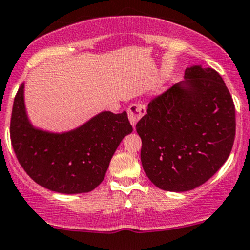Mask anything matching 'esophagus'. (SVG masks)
<instances>
[{
  "label": "esophagus",
  "mask_w": 250,
  "mask_h": 250,
  "mask_svg": "<svg viewBox=\"0 0 250 250\" xmlns=\"http://www.w3.org/2000/svg\"><path fill=\"white\" fill-rule=\"evenodd\" d=\"M127 113H128V120H130L131 125L134 127V126L137 125V123L143 118L144 114L146 113V107L145 105L139 104V103H137V104H132L130 105V107H128Z\"/></svg>",
  "instance_id": "34e87169"
}]
</instances>
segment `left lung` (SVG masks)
I'll list each match as a JSON object with an SVG mask.
<instances>
[{"instance_id": "8db88e82", "label": "left lung", "mask_w": 250, "mask_h": 250, "mask_svg": "<svg viewBox=\"0 0 250 250\" xmlns=\"http://www.w3.org/2000/svg\"><path fill=\"white\" fill-rule=\"evenodd\" d=\"M136 128L149 180L160 189L187 192L206 183L229 157L235 106L221 76L194 65L149 103Z\"/></svg>"}]
</instances>
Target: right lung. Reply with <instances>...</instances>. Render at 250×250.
<instances>
[{"label":"right lung","mask_w":250,"mask_h":250,"mask_svg":"<svg viewBox=\"0 0 250 250\" xmlns=\"http://www.w3.org/2000/svg\"><path fill=\"white\" fill-rule=\"evenodd\" d=\"M24 84L15 97L10 122L11 145L21 166L35 183L52 192L78 194L95 189L119 144L132 132L126 111H102L72 130L46 131L30 122Z\"/></svg>","instance_id":"1"}]
</instances>
